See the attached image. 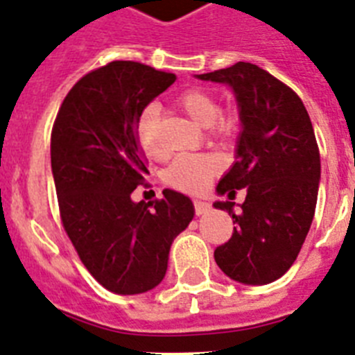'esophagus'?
<instances>
[{
  "mask_svg": "<svg viewBox=\"0 0 355 355\" xmlns=\"http://www.w3.org/2000/svg\"><path fill=\"white\" fill-rule=\"evenodd\" d=\"M210 205H208L207 201H193V210H196V215H202L207 214V211H210Z\"/></svg>",
  "mask_w": 355,
  "mask_h": 355,
  "instance_id": "esophagus-1",
  "label": "esophagus"
}]
</instances>
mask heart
<instances>
[{
  "instance_id": "heart-1",
  "label": "heart",
  "mask_w": 355,
  "mask_h": 355,
  "mask_svg": "<svg viewBox=\"0 0 355 355\" xmlns=\"http://www.w3.org/2000/svg\"><path fill=\"white\" fill-rule=\"evenodd\" d=\"M175 105L193 122L208 127L211 136L230 140L239 131V116L233 111H220L219 100L214 93L202 87H190L183 91ZM138 144L145 156L153 162H163L166 148L159 141V113L157 107L148 105L141 111L136 123ZM223 168V162L214 154H183L175 157L165 172V183L181 192L198 193L207 189L214 175Z\"/></svg>"
}]
</instances>
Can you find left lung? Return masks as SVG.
Returning a JSON list of instances; mask_svg holds the SVG:
<instances>
[{
	"label": "left lung",
	"instance_id": "1",
	"mask_svg": "<svg viewBox=\"0 0 355 355\" xmlns=\"http://www.w3.org/2000/svg\"><path fill=\"white\" fill-rule=\"evenodd\" d=\"M230 84L241 109L237 162L217 184L233 199L246 189L241 214L232 201V237L215 248V262L232 280L262 286L286 275L304 246L318 201L320 148L304 102L287 84L251 62L198 75Z\"/></svg>",
	"mask_w": 355,
	"mask_h": 355
}]
</instances>
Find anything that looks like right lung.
I'll list each match as a JSON object with an SVG mask.
<instances>
[{"instance_id": "add662e5", "label": "right lung", "mask_w": 355, "mask_h": 355, "mask_svg": "<svg viewBox=\"0 0 355 355\" xmlns=\"http://www.w3.org/2000/svg\"><path fill=\"white\" fill-rule=\"evenodd\" d=\"M174 73L113 60L84 75L51 129V172L60 220L87 271L116 295H140L163 280L172 241L193 217L187 196L135 202L147 159L136 123Z\"/></svg>"}]
</instances>
